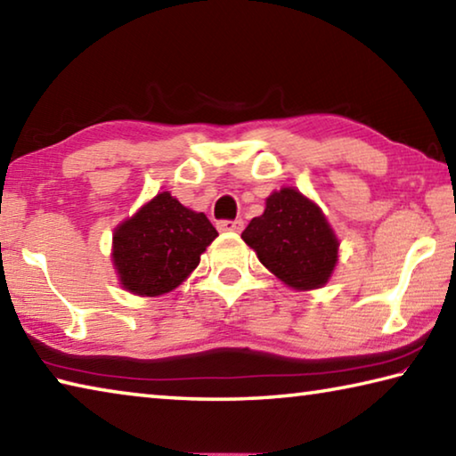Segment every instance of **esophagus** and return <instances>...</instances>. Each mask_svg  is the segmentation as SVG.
<instances>
[{"label": "esophagus", "mask_w": 456, "mask_h": 456, "mask_svg": "<svg viewBox=\"0 0 456 456\" xmlns=\"http://www.w3.org/2000/svg\"><path fill=\"white\" fill-rule=\"evenodd\" d=\"M217 229L223 231V233H241L243 231V221L235 219V221H219Z\"/></svg>", "instance_id": "1"}]
</instances>
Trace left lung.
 Segmentation results:
<instances>
[{"mask_svg":"<svg viewBox=\"0 0 456 456\" xmlns=\"http://www.w3.org/2000/svg\"><path fill=\"white\" fill-rule=\"evenodd\" d=\"M257 259L288 288L310 291L330 281L339 241L326 215L296 187L273 191L265 211L241 233Z\"/></svg>","mask_w":456,"mask_h":456,"instance_id":"left-lung-1","label":"left lung"}]
</instances>
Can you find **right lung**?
Returning <instances> with one entry per match:
<instances>
[{
  "mask_svg": "<svg viewBox=\"0 0 456 456\" xmlns=\"http://www.w3.org/2000/svg\"><path fill=\"white\" fill-rule=\"evenodd\" d=\"M205 213L181 205L163 191L112 233V265L120 288L141 297L173 291L199 265L217 237Z\"/></svg>",
  "mask_w": 456,
  "mask_h": 456,
  "instance_id": "right-lung-1",
  "label": "right lung"
}]
</instances>
